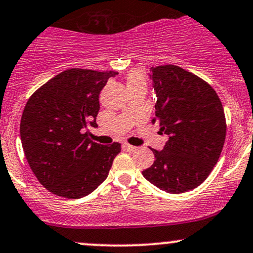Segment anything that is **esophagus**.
<instances>
[{
    "label": "esophagus",
    "instance_id": "obj_1",
    "mask_svg": "<svg viewBox=\"0 0 253 253\" xmlns=\"http://www.w3.org/2000/svg\"><path fill=\"white\" fill-rule=\"evenodd\" d=\"M122 146H124V149L127 150V151H128V152H133V151H135V150H137V148H135V146L129 145V144H127V143H125Z\"/></svg>",
    "mask_w": 253,
    "mask_h": 253
}]
</instances>
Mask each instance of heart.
<instances>
[{
  "label": "heart",
  "instance_id": "1",
  "mask_svg": "<svg viewBox=\"0 0 253 253\" xmlns=\"http://www.w3.org/2000/svg\"><path fill=\"white\" fill-rule=\"evenodd\" d=\"M126 83L127 88L138 87V86H144V87H146V78L144 76L143 72L138 71V69L129 72L128 76L126 78Z\"/></svg>",
  "mask_w": 253,
  "mask_h": 253
}]
</instances>
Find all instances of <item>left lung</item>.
I'll return each instance as SVG.
<instances>
[{
  "label": "left lung",
  "instance_id": "obj_1",
  "mask_svg": "<svg viewBox=\"0 0 253 253\" xmlns=\"http://www.w3.org/2000/svg\"><path fill=\"white\" fill-rule=\"evenodd\" d=\"M157 101L152 124L169 139L143 175L160 190L182 193L209 176L226 139V118L213 88L202 78L174 65L150 68Z\"/></svg>",
  "mask_w": 253,
  "mask_h": 253
}]
</instances>
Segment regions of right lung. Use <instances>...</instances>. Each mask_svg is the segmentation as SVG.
I'll return each mask as SVG.
<instances>
[{"label":"right lung","instance_id":"obj_1","mask_svg":"<svg viewBox=\"0 0 253 253\" xmlns=\"http://www.w3.org/2000/svg\"><path fill=\"white\" fill-rule=\"evenodd\" d=\"M116 74L67 69L27 101L20 121L21 144L30 168L49 192L79 199L107 179L121 144L101 145L84 128L97 125L99 92Z\"/></svg>","mask_w":253,"mask_h":253}]
</instances>
